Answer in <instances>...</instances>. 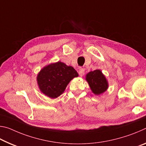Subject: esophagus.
<instances>
[{
  "label": "esophagus",
  "instance_id": "1",
  "mask_svg": "<svg viewBox=\"0 0 146 146\" xmlns=\"http://www.w3.org/2000/svg\"><path fill=\"white\" fill-rule=\"evenodd\" d=\"M78 74L80 76H82L84 75V69H82V68L79 69Z\"/></svg>",
  "mask_w": 146,
  "mask_h": 146
}]
</instances>
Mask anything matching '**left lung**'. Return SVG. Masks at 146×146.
I'll use <instances>...</instances> for the list:
<instances>
[{
	"label": "left lung",
	"mask_w": 146,
	"mask_h": 146,
	"mask_svg": "<svg viewBox=\"0 0 146 146\" xmlns=\"http://www.w3.org/2000/svg\"><path fill=\"white\" fill-rule=\"evenodd\" d=\"M87 81L91 91L95 95H100L107 91L109 84L107 78L100 70L90 71L86 75Z\"/></svg>",
	"instance_id": "obj_1"
}]
</instances>
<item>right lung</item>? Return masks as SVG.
I'll return each mask as SVG.
<instances>
[{"mask_svg":"<svg viewBox=\"0 0 146 146\" xmlns=\"http://www.w3.org/2000/svg\"><path fill=\"white\" fill-rule=\"evenodd\" d=\"M77 76L78 74L72 66L58 61L42 69L36 81L41 93L54 99L60 96L70 81Z\"/></svg>","mask_w":146,"mask_h":146,"instance_id":"right-lung-1","label":"right lung"}]
</instances>
